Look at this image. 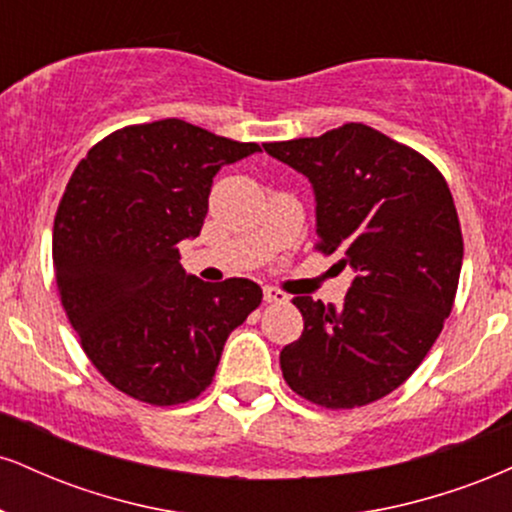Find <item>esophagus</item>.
I'll list each match as a JSON object with an SVG mask.
<instances>
[{"instance_id": "34e87169", "label": "esophagus", "mask_w": 512, "mask_h": 512, "mask_svg": "<svg viewBox=\"0 0 512 512\" xmlns=\"http://www.w3.org/2000/svg\"><path fill=\"white\" fill-rule=\"evenodd\" d=\"M264 301L267 303H289V293L272 289V286H264Z\"/></svg>"}]
</instances>
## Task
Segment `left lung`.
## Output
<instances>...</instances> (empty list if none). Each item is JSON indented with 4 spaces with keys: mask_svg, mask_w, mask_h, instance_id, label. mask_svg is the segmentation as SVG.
I'll use <instances>...</instances> for the list:
<instances>
[{
    "mask_svg": "<svg viewBox=\"0 0 512 512\" xmlns=\"http://www.w3.org/2000/svg\"><path fill=\"white\" fill-rule=\"evenodd\" d=\"M264 151L313 182L315 250L356 274L342 308L293 298L303 334L281 351L284 380L325 409L383 399L419 368L455 303L464 245L448 182L361 122Z\"/></svg>",
    "mask_w": 512,
    "mask_h": 512,
    "instance_id": "1",
    "label": "left lung"
}]
</instances>
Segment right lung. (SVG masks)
Returning <instances> with one entry per match:
<instances>
[{
  "label": "right lung",
  "instance_id": "1",
  "mask_svg": "<svg viewBox=\"0 0 512 512\" xmlns=\"http://www.w3.org/2000/svg\"><path fill=\"white\" fill-rule=\"evenodd\" d=\"M255 151L168 117L108 134L67 182L52 231L62 308L98 373L139 402L202 395L228 334L262 303L250 279L187 276L175 248L202 231L219 168Z\"/></svg>",
  "mask_w": 512,
  "mask_h": 512
}]
</instances>
